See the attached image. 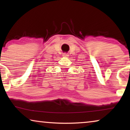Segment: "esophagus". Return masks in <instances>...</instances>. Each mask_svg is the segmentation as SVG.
<instances>
[{
  "label": "esophagus",
  "mask_w": 130,
  "mask_h": 130,
  "mask_svg": "<svg viewBox=\"0 0 130 130\" xmlns=\"http://www.w3.org/2000/svg\"><path fill=\"white\" fill-rule=\"evenodd\" d=\"M63 57H69V54L67 53H63Z\"/></svg>",
  "instance_id": "34e87169"
}]
</instances>
